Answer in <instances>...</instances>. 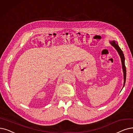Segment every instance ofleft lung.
<instances>
[{"label": "left lung", "instance_id": "1", "mask_svg": "<svg viewBox=\"0 0 133 133\" xmlns=\"http://www.w3.org/2000/svg\"><path fill=\"white\" fill-rule=\"evenodd\" d=\"M110 43H111V44L114 47H115V48L116 49L117 51V52L118 53L121 59V61H122V68H123V73H124V85L123 87L125 85V80H126V68H125V63H124V54L123 53L122 50L121 49V48L119 47V46L118 45V43L115 41H112L111 42H110Z\"/></svg>", "mask_w": 133, "mask_h": 133}]
</instances>
